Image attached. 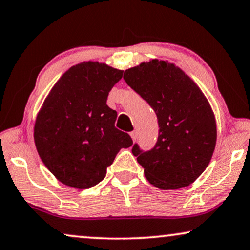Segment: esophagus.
Returning <instances> with one entry per match:
<instances>
[{"label":"esophagus","mask_w":250,"mask_h":250,"mask_svg":"<svg viewBox=\"0 0 250 250\" xmlns=\"http://www.w3.org/2000/svg\"><path fill=\"white\" fill-rule=\"evenodd\" d=\"M131 138L133 140V142H135L136 139H138V133H136L135 131L134 132H131Z\"/></svg>","instance_id":"esophagus-1"}]
</instances>
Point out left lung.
Masks as SVG:
<instances>
[{
	"mask_svg": "<svg viewBox=\"0 0 250 250\" xmlns=\"http://www.w3.org/2000/svg\"><path fill=\"white\" fill-rule=\"evenodd\" d=\"M124 80L151 105L159 125L150 151L132 149L146 180L162 190L190 186L209 164L216 146L214 112L199 86L174 63L152 59L126 69Z\"/></svg>",
	"mask_w": 250,
	"mask_h": 250,
	"instance_id": "left-lung-1",
	"label": "left lung"
}]
</instances>
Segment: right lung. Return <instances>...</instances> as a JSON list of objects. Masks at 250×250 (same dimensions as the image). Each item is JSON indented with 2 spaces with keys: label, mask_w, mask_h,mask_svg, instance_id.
<instances>
[{
  "label": "right lung",
  "mask_w": 250,
  "mask_h": 250,
  "mask_svg": "<svg viewBox=\"0 0 250 250\" xmlns=\"http://www.w3.org/2000/svg\"><path fill=\"white\" fill-rule=\"evenodd\" d=\"M123 70L98 61L70 67L51 88L36 116L37 152L58 181L88 189L104 179L107 167L133 141L115 127L117 112L107 105Z\"/></svg>",
  "instance_id": "right-lung-1"
}]
</instances>
